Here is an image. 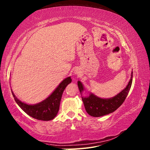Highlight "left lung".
<instances>
[{
  "label": "left lung",
  "instance_id": "8db88e82",
  "mask_svg": "<svg viewBox=\"0 0 150 150\" xmlns=\"http://www.w3.org/2000/svg\"><path fill=\"white\" fill-rule=\"evenodd\" d=\"M133 71L128 85L117 95L110 98H101L93 93H90L88 97H82L86 112L93 117H100L104 115L113 112L118 109L124 102L131 88L132 83ZM78 87L80 93L83 91V86L81 81H78Z\"/></svg>",
  "mask_w": 150,
  "mask_h": 150
}]
</instances>
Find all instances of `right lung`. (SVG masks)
<instances>
[{
  "mask_svg": "<svg viewBox=\"0 0 150 150\" xmlns=\"http://www.w3.org/2000/svg\"><path fill=\"white\" fill-rule=\"evenodd\" d=\"M71 82V76L66 78L48 98L35 105H29L21 102L15 96L12 90L11 92L16 103L29 116L38 120L49 121L57 116L62 93L66 87Z\"/></svg>",
  "mask_w": 150,
  "mask_h": 150,
  "instance_id": "add662e5",
  "label": "right lung"
}]
</instances>
